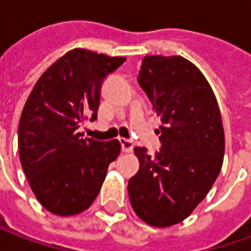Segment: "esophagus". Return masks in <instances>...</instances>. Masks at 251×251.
I'll return each mask as SVG.
<instances>
[{"label":"esophagus","mask_w":251,"mask_h":251,"mask_svg":"<svg viewBox=\"0 0 251 251\" xmlns=\"http://www.w3.org/2000/svg\"><path fill=\"white\" fill-rule=\"evenodd\" d=\"M121 142V148H122V151L125 153H129L133 151V147H134V144L131 140H126V138H120Z\"/></svg>","instance_id":"esophagus-1"}]
</instances>
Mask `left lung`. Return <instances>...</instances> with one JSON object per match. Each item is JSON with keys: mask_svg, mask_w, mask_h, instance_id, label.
<instances>
[{"mask_svg": "<svg viewBox=\"0 0 251 251\" xmlns=\"http://www.w3.org/2000/svg\"><path fill=\"white\" fill-rule=\"evenodd\" d=\"M137 80L161 121V148L154 156L134 148L140 169L129 180V199L148 225L174 226L191 215L221 172V110L204 75L184 57L145 56Z\"/></svg>", "mask_w": 251, "mask_h": 251, "instance_id": "1", "label": "left lung"}]
</instances>
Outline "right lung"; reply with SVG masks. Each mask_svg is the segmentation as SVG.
Returning <instances> with one entry per match:
<instances>
[{
	"instance_id": "add662e5",
	"label": "right lung",
	"mask_w": 251,
	"mask_h": 251,
	"mask_svg": "<svg viewBox=\"0 0 251 251\" xmlns=\"http://www.w3.org/2000/svg\"><path fill=\"white\" fill-rule=\"evenodd\" d=\"M125 60L75 48L41 75L25 102L20 160L37 200L55 215L87 210L120 154L118 140L83 138L77 129L90 115L97 120L103 79Z\"/></svg>"
}]
</instances>
